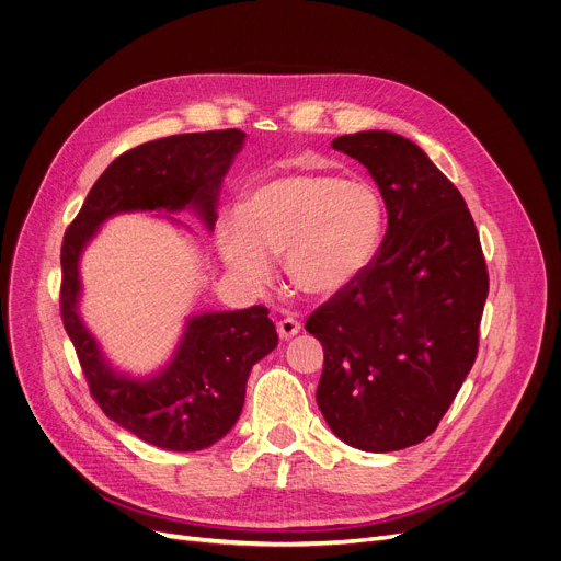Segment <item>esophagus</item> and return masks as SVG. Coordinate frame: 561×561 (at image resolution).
Returning <instances> with one entry per match:
<instances>
[{
    "label": "esophagus",
    "mask_w": 561,
    "mask_h": 561,
    "mask_svg": "<svg viewBox=\"0 0 561 561\" xmlns=\"http://www.w3.org/2000/svg\"><path fill=\"white\" fill-rule=\"evenodd\" d=\"M300 322H297L295 318H282L279 322H277V333H279V339L282 341H288V339H293V335H297L300 333Z\"/></svg>",
    "instance_id": "1"
}]
</instances>
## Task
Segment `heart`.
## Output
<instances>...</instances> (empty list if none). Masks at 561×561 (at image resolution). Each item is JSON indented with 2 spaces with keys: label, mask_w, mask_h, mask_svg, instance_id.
Returning <instances> with one entry per match:
<instances>
[{
  "label": "heart",
  "mask_w": 561,
  "mask_h": 561,
  "mask_svg": "<svg viewBox=\"0 0 561 561\" xmlns=\"http://www.w3.org/2000/svg\"><path fill=\"white\" fill-rule=\"evenodd\" d=\"M383 234L375 186L333 173H295L254 186L239 211L218 222L222 264L248 288L271 284L284 254L290 284L311 297H333L371 264Z\"/></svg>",
  "instance_id": "obj_1"
}]
</instances>
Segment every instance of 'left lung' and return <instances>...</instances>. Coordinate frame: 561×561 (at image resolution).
<instances>
[{
	"mask_svg": "<svg viewBox=\"0 0 561 561\" xmlns=\"http://www.w3.org/2000/svg\"><path fill=\"white\" fill-rule=\"evenodd\" d=\"M377 182L388 230L367 271L307 320L324 347L316 401L369 454L426 439L476 360L490 277L462 194L422 148L388 130L335 137Z\"/></svg>",
	"mask_w": 561,
	"mask_h": 561,
	"instance_id": "left-lung-1",
	"label": "left lung"
}]
</instances>
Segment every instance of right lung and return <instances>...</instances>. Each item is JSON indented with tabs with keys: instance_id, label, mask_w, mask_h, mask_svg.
<instances>
[{
	"instance_id": "1",
	"label": "right lung",
	"mask_w": 561,
	"mask_h": 561,
	"mask_svg": "<svg viewBox=\"0 0 561 561\" xmlns=\"http://www.w3.org/2000/svg\"><path fill=\"white\" fill-rule=\"evenodd\" d=\"M245 133L209 130L146 141L112 162L65 232L60 313L90 392L103 413L167 451H203L237 424L250 369L277 347L268 309L192 313L171 358L146 377L112 365L81 316V256L105 220L133 211H194L214 230L220 184L241 153Z\"/></svg>"
}]
</instances>
